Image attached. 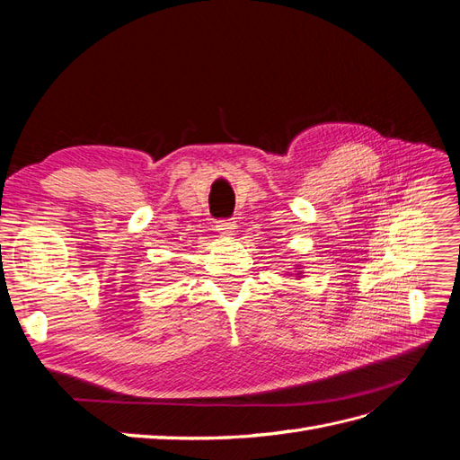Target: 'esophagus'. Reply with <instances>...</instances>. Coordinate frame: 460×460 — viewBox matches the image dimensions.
I'll return each mask as SVG.
<instances>
[{
	"label": "esophagus",
	"instance_id": "1",
	"mask_svg": "<svg viewBox=\"0 0 460 460\" xmlns=\"http://www.w3.org/2000/svg\"><path fill=\"white\" fill-rule=\"evenodd\" d=\"M215 228L220 235H225V238H230V235H234V232H235V225L232 220H218Z\"/></svg>",
	"mask_w": 460,
	"mask_h": 460
}]
</instances>
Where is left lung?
Instances as JSON below:
<instances>
[{"mask_svg":"<svg viewBox=\"0 0 460 460\" xmlns=\"http://www.w3.org/2000/svg\"><path fill=\"white\" fill-rule=\"evenodd\" d=\"M297 276H301V270H297Z\"/></svg>","mask_w":460,"mask_h":460,"instance_id":"left-lung-1","label":"left lung"}]
</instances>
